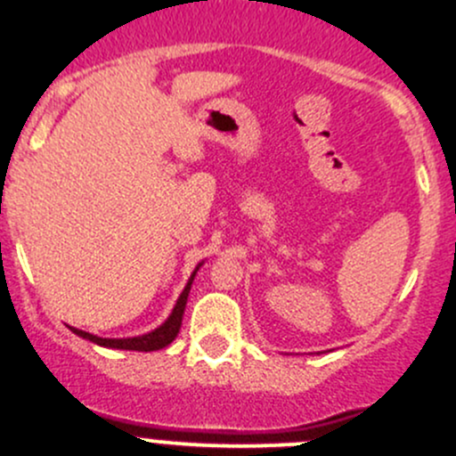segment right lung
Here are the masks:
<instances>
[{
    "instance_id": "right-lung-1",
    "label": "right lung",
    "mask_w": 456,
    "mask_h": 456,
    "mask_svg": "<svg viewBox=\"0 0 456 456\" xmlns=\"http://www.w3.org/2000/svg\"><path fill=\"white\" fill-rule=\"evenodd\" d=\"M194 275H191V280H194ZM191 280L187 282L185 291L181 293V297H178L176 306H174L172 315L167 317V322H165L163 326H159L156 330H151V333L141 335V338H126V339L96 338V335H90V333H86V330H79V329H72V333L81 335V338L90 339V342L99 344V346L123 348V351H142V353H147V351H159V348H165L167 344L174 342V338H176L178 330H181L183 314H185V305H187V296H190V289H191Z\"/></svg>"
}]
</instances>
